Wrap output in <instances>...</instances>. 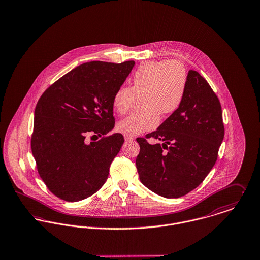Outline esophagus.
<instances>
[{
  "label": "esophagus",
  "instance_id": "34e87169",
  "mask_svg": "<svg viewBox=\"0 0 260 260\" xmlns=\"http://www.w3.org/2000/svg\"><path fill=\"white\" fill-rule=\"evenodd\" d=\"M123 138H124V141H126V142H129V141L134 140V138L128 136V135H123Z\"/></svg>",
  "mask_w": 260,
  "mask_h": 260
}]
</instances>
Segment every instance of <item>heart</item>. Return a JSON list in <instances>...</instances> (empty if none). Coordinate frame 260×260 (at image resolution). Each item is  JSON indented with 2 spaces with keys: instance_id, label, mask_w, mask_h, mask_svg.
<instances>
[{
  "instance_id": "heart-1",
  "label": "heart",
  "mask_w": 260,
  "mask_h": 260,
  "mask_svg": "<svg viewBox=\"0 0 260 260\" xmlns=\"http://www.w3.org/2000/svg\"><path fill=\"white\" fill-rule=\"evenodd\" d=\"M187 87V73L176 60H151L139 67L132 78V87L121 86L113 96V107L118 115H124L133 107L137 96H142L144 110L121 119L118 132L136 137L154 129L159 117L171 116L181 106Z\"/></svg>"
}]
</instances>
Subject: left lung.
I'll return each instance as SVG.
<instances>
[{"mask_svg":"<svg viewBox=\"0 0 260 260\" xmlns=\"http://www.w3.org/2000/svg\"><path fill=\"white\" fill-rule=\"evenodd\" d=\"M146 138L162 144L137 139L141 150L136 165L144 186L177 199L202 183L217 159L224 126L219 100L200 73L188 71L181 106Z\"/></svg>","mask_w":260,"mask_h":260,"instance_id":"obj_1","label":"left lung"}]
</instances>
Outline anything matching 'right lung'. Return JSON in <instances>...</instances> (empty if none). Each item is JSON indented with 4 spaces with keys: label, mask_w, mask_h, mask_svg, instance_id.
<instances>
[{
    "label": "right lung",
    "mask_w": 260,
    "mask_h": 260,
    "mask_svg": "<svg viewBox=\"0 0 260 260\" xmlns=\"http://www.w3.org/2000/svg\"><path fill=\"white\" fill-rule=\"evenodd\" d=\"M135 66L93 60L73 69L40 98L34 118L31 152L48 188L67 202H79L106 182L124 140L104 137L115 127L113 96ZM100 136L87 143V137Z\"/></svg>",
    "instance_id": "right-lung-1"
}]
</instances>
